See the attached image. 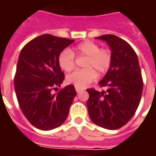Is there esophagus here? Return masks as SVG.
Listing matches in <instances>:
<instances>
[{"label": "esophagus", "mask_w": 156, "mask_h": 156, "mask_svg": "<svg viewBox=\"0 0 156 156\" xmlns=\"http://www.w3.org/2000/svg\"><path fill=\"white\" fill-rule=\"evenodd\" d=\"M75 89H76V91H77V93H80L81 91H83V89L82 88H75Z\"/></svg>", "instance_id": "esophagus-1"}]
</instances>
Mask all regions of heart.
<instances>
[{
    "label": "heart",
    "instance_id": "obj_1",
    "mask_svg": "<svg viewBox=\"0 0 156 156\" xmlns=\"http://www.w3.org/2000/svg\"><path fill=\"white\" fill-rule=\"evenodd\" d=\"M78 56L87 57L84 67L86 69L77 70L67 77V81L77 88H85L97 78L95 70L105 73L111 65L112 55L108 49H100L97 43L87 41L82 42L75 48ZM58 63L65 72L72 71L75 67V57L69 49H65L59 54Z\"/></svg>",
    "mask_w": 156,
    "mask_h": 156
}]
</instances>
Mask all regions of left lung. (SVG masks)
Segmentation results:
<instances>
[{
    "label": "left lung",
    "instance_id": "1",
    "mask_svg": "<svg viewBox=\"0 0 156 156\" xmlns=\"http://www.w3.org/2000/svg\"><path fill=\"white\" fill-rule=\"evenodd\" d=\"M96 38L107 42L112 61L108 72L98 83L106 91L87 89L88 115L98 126L115 130L134 116L140 102L143 79L137 55L127 41L112 34Z\"/></svg>",
    "mask_w": 156,
    "mask_h": 156
}]
</instances>
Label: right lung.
Segmentation results:
<instances>
[{"label": "right lung", "instance_id": "1", "mask_svg": "<svg viewBox=\"0 0 156 156\" xmlns=\"http://www.w3.org/2000/svg\"><path fill=\"white\" fill-rule=\"evenodd\" d=\"M73 41L43 34L27 43L19 55L16 95L23 115L39 129L51 130L63 124L77 94L73 84L57 94L51 92L64 80L59 54Z\"/></svg>", "mask_w": 156, "mask_h": 156}]
</instances>
